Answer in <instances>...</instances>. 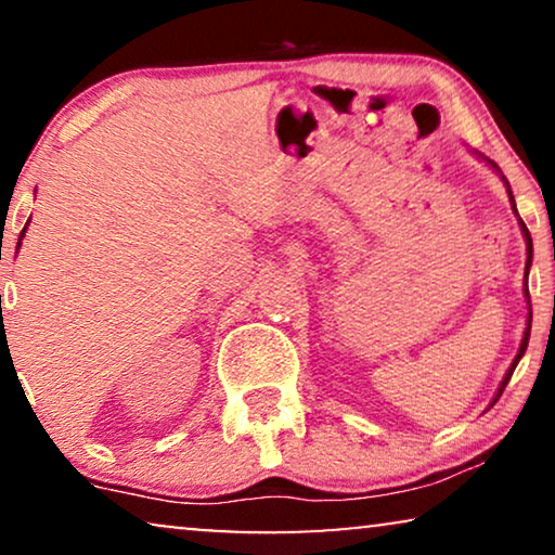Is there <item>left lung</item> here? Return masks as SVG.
<instances>
[{"mask_svg":"<svg viewBox=\"0 0 555 555\" xmlns=\"http://www.w3.org/2000/svg\"><path fill=\"white\" fill-rule=\"evenodd\" d=\"M511 201H513V196H511ZM515 208V206H513ZM520 225H522V233H526V241H528V261H526V276H528V267H530V259H533V241H530V233H528V229H526V223L520 221ZM526 294H528V288H526ZM530 319H533V311H530L528 314V326H526V334H522V341H520V349H518V354H515V359H513V364H511V370H508V374H505V379H503V385H501V389H498V397L503 395V389H505V385H508V379H511V374H513V370H515V364L520 362V357H522V352H526V347H528V337H530ZM495 397V400H498Z\"/></svg>","mask_w":555,"mask_h":555,"instance_id":"obj_1","label":"left lung"}]
</instances>
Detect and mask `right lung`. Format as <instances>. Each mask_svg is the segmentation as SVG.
<instances>
[{"instance_id":"right-lung-1","label":"right lung","mask_w":555,"mask_h":555,"mask_svg":"<svg viewBox=\"0 0 555 555\" xmlns=\"http://www.w3.org/2000/svg\"><path fill=\"white\" fill-rule=\"evenodd\" d=\"M20 238H22V236H20Z\"/></svg>"}]
</instances>
